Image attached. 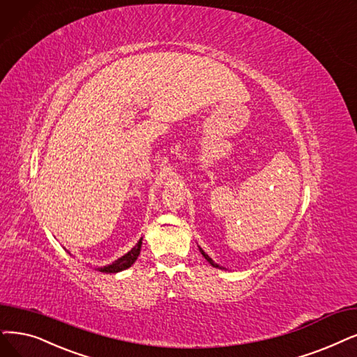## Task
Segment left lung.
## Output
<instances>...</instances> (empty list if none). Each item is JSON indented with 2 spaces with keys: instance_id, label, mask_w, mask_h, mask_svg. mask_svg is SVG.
<instances>
[{
  "instance_id": "8db88e82",
  "label": "left lung",
  "mask_w": 357,
  "mask_h": 357,
  "mask_svg": "<svg viewBox=\"0 0 357 357\" xmlns=\"http://www.w3.org/2000/svg\"><path fill=\"white\" fill-rule=\"evenodd\" d=\"M197 248H199V252H201V253H202V256H204V258H205V259H206V261H208V262H209V264H211V265H212L213 268H218V269H224V268H222V266H220V265H218L217 262H213V261H212V258H209V256H208V253H205V252H204V249H202L201 246H197Z\"/></svg>"
}]
</instances>
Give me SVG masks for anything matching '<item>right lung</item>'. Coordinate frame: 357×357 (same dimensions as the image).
<instances>
[{
	"instance_id": "obj_1",
	"label": "right lung",
	"mask_w": 357,
	"mask_h": 357,
	"mask_svg": "<svg viewBox=\"0 0 357 357\" xmlns=\"http://www.w3.org/2000/svg\"><path fill=\"white\" fill-rule=\"evenodd\" d=\"M142 240H144V237H140L137 243H136L129 252L124 253V255L121 256V258L116 259V261L108 264V265L96 266L95 269L99 271V273H105V274H117V273H120V271H124V269H127V268H130V266L136 262L137 256L140 255ZM67 252H68V250H67ZM68 253H70V252H68Z\"/></svg>"
}]
</instances>
